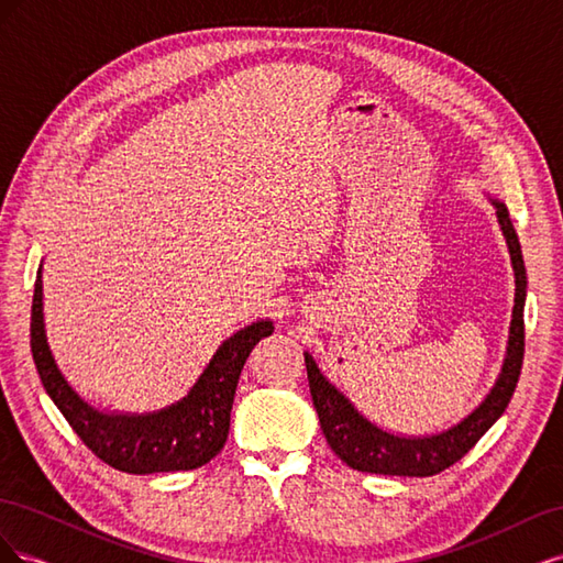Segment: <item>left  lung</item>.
Listing matches in <instances>:
<instances>
[{"label": "left lung", "instance_id": "obj_1", "mask_svg": "<svg viewBox=\"0 0 563 563\" xmlns=\"http://www.w3.org/2000/svg\"><path fill=\"white\" fill-rule=\"evenodd\" d=\"M498 209V220L503 225V234L509 246L515 265L517 296L512 312V329H509L507 360L503 366L496 387L490 389L486 401L476 408L472 416L455 424L453 430L424 437V439H404L387 434L371 424L364 416L354 411V406L340 395V391L321 376L314 360L305 354V366H308V380L312 401L319 413V422L323 437H327L333 453L343 460L345 465L368 474H389V476H432L455 465L486 430L496 422L512 399L523 364V302H526V267L519 246V236L515 232L512 218L505 203L493 201Z\"/></svg>", "mask_w": 563, "mask_h": 563}]
</instances>
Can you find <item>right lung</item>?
<instances>
[{
    "instance_id": "obj_1",
    "label": "right lung",
    "mask_w": 563,
    "mask_h": 563,
    "mask_svg": "<svg viewBox=\"0 0 563 563\" xmlns=\"http://www.w3.org/2000/svg\"><path fill=\"white\" fill-rule=\"evenodd\" d=\"M272 321H258L230 338L203 371L190 395L152 416H108L77 397L51 356L42 317V267L32 296L30 347L46 395L87 449L106 465L129 474L180 472L207 465L225 446L236 383L251 350L272 335Z\"/></svg>"
}]
</instances>
